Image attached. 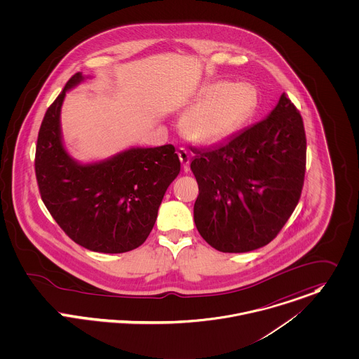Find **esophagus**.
Wrapping results in <instances>:
<instances>
[{
	"label": "esophagus",
	"instance_id": "1",
	"mask_svg": "<svg viewBox=\"0 0 359 359\" xmlns=\"http://www.w3.org/2000/svg\"><path fill=\"white\" fill-rule=\"evenodd\" d=\"M177 154H179V158L182 161V165H183L184 170H187V169H189V165H190V160H191V153H190L187 149L180 147L179 151H177Z\"/></svg>",
	"mask_w": 359,
	"mask_h": 359
}]
</instances>
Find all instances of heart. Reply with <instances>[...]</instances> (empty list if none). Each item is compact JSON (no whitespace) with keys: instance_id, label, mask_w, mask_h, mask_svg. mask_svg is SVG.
I'll return each instance as SVG.
<instances>
[{"instance_id":"b5f03b06","label":"heart","mask_w":359,"mask_h":359,"mask_svg":"<svg viewBox=\"0 0 359 359\" xmlns=\"http://www.w3.org/2000/svg\"><path fill=\"white\" fill-rule=\"evenodd\" d=\"M201 100L183 118L187 137L198 143H215L234 133L257 109L259 95L253 85L217 81L198 92Z\"/></svg>"}]
</instances>
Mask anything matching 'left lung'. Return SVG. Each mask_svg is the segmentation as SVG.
Listing matches in <instances>:
<instances>
[{"label":"left lung","instance_id":"left-lung-1","mask_svg":"<svg viewBox=\"0 0 359 359\" xmlns=\"http://www.w3.org/2000/svg\"><path fill=\"white\" fill-rule=\"evenodd\" d=\"M191 151L201 237L226 253L255 250L276 238L300 199L306 175L304 125L290 99L282 93L266 120L227 143Z\"/></svg>","mask_w":359,"mask_h":359}]
</instances>
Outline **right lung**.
I'll use <instances>...</instances> for the list:
<instances>
[{
    "label": "right lung",
    "mask_w": 359,
    "mask_h": 359,
    "mask_svg": "<svg viewBox=\"0 0 359 359\" xmlns=\"http://www.w3.org/2000/svg\"><path fill=\"white\" fill-rule=\"evenodd\" d=\"M81 80L76 73L67 81L41 122L34 160L41 198L76 243L102 253L129 252L151 233L180 160L172 144L130 149L99 163L72 160L62 144L59 117L66 90Z\"/></svg>",
    "instance_id": "right-lung-1"
}]
</instances>
